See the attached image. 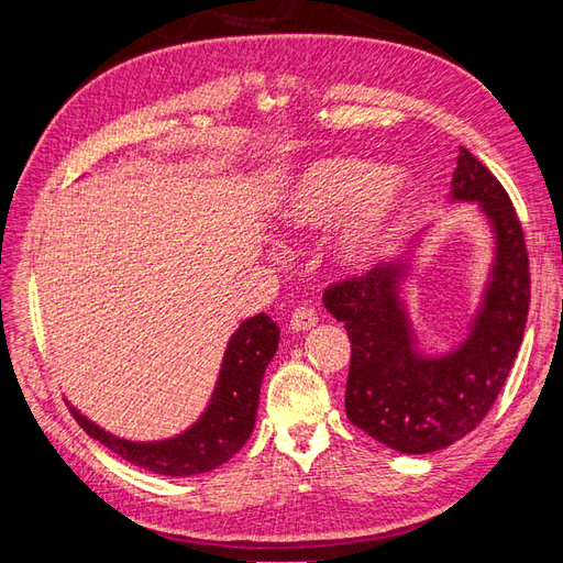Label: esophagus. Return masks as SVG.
Wrapping results in <instances>:
<instances>
[{
    "instance_id": "esophagus-1",
    "label": "esophagus",
    "mask_w": 563,
    "mask_h": 563,
    "mask_svg": "<svg viewBox=\"0 0 563 563\" xmlns=\"http://www.w3.org/2000/svg\"><path fill=\"white\" fill-rule=\"evenodd\" d=\"M317 321H319V317H317V312L312 308H298V310H294L291 321H288V329L300 333V331L312 329Z\"/></svg>"
}]
</instances>
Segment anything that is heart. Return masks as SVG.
Here are the masks:
<instances>
[{
	"label": "heart",
	"instance_id": "obj_1",
	"mask_svg": "<svg viewBox=\"0 0 563 563\" xmlns=\"http://www.w3.org/2000/svg\"><path fill=\"white\" fill-rule=\"evenodd\" d=\"M411 201V180L397 166L331 157L302 168L279 203V218L296 232H323L333 224L331 258L347 272L376 267Z\"/></svg>",
	"mask_w": 563,
	"mask_h": 563
}]
</instances>
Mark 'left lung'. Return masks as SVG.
I'll list each match as a JSON object with an SVG mask.
<instances>
[{"label": "left lung", "mask_w": 563, "mask_h": 563, "mask_svg": "<svg viewBox=\"0 0 563 563\" xmlns=\"http://www.w3.org/2000/svg\"><path fill=\"white\" fill-rule=\"evenodd\" d=\"M451 201H476L496 240L488 284L463 343L428 356L416 347L401 298L408 261L378 265L323 294L345 323L352 356L347 418L399 453H432L470 434L490 411L523 340L531 275L523 230L505 187L470 150L460 147Z\"/></svg>", "instance_id": "1"}]
</instances>
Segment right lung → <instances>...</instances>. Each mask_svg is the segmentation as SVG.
<instances>
[{
    "label": "right lung",
    "instance_id": "add662e5",
    "mask_svg": "<svg viewBox=\"0 0 563 563\" xmlns=\"http://www.w3.org/2000/svg\"><path fill=\"white\" fill-rule=\"evenodd\" d=\"M279 345V327L267 314H255L230 338L223 366L207 411L185 432L162 441H131L98 428L75 406L70 411L84 432L129 463L164 476L211 472L240 451L253 432L261 383Z\"/></svg>",
    "mask_w": 563,
    "mask_h": 563
}]
</instances>
